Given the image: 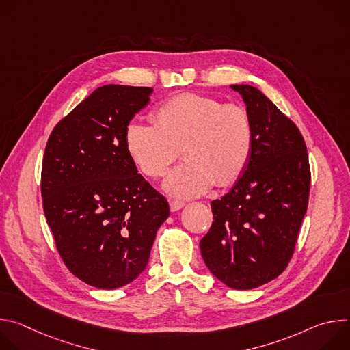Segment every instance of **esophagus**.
Listing matches in <instances>:
<instances>
[{"instance_id": "esophagus-1", "label": "esophagus", "mask_w": 350, "mask_h": 350, "mask_svg": "<svg viewBox=\"0 0 350 350\" xmlns=\"http://www.w3.org/2000/svg\"><path fill=\"white\" fill-rule=\"evenodd\" d=\"M184 205L185 204L183 201H178V199H172V201H170V211L172 212H177L181 208H184Z\"/></svg>"}]
</instances>
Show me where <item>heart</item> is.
Returning <instances> with one entry per match:
<instances>
[{
    "mask_svg": "<svg viewBox=\"0 0 350 350\" xmlns=\"http://www.w3.org/2000/svg\"><path fill=\"white\" fill-rule=\"evenodd\" d=\"M157 123L130 122L127 152L148 177H162L180 154V163L166 178L170 193L192 198L215 183L228 185L245 170L254 148V123L239 105L184 92L155 109Z\"/></svg>",
    "mask_w": 350,
    "mask_h": 350,
    "instance_id": "heart-1",
    "label": "heart"
}]
</instances>
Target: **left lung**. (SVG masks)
I'll return each instance as SVG.
<instances>
[{
  "mask_svg": "<svg viewBox=\"0 0 350 350\" xmlns=\"http://www.w3.org/2000/svg\"><path fill=\"white\" fill-rule=\"evenodd\" d=\"M254 123V148L234 187L211 204L213 223L199 242L205 265L232 289H252L288 266L308 211L305 139L258 88L232 84Z\"/></svg>",
  "mask_w": 350,
  "mask_h": 350,
  "instance_id": "1",
  "label": "left lung"
}]
</instances>
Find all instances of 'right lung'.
Wrapping results in <instances>:
<instances>
[{"instance_id": "obj_1", "label": "right lung", "mask_w": 350, "mask_h": 350, "mask_svg": "<svg viewBox=\"0 0 350 350\" xmlns=\"http://www.w3.org/2000/svg\"><path fill=\"white\" fill-rule=\"evenodd\" d=\"M149 87L96 88L48 138L41 169L46 223L69 271L88 285L115 289L146 267L166 198L127 152L124 133L149 103Z\"/></svg>"}]
</instances>
